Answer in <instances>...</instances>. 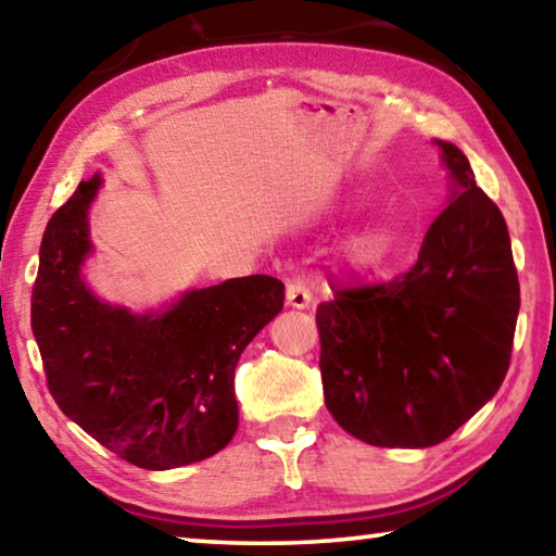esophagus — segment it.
Returning a JSON list of instances; mask_svg holds the SVG:
<instances>
[{
    "label": "esophagus",
    "mask_w": 556,
    "mask_h": 556,
    "mask_svg": "<svg viewBox=\"0 0 556 556\" xmlns=\"http://www.w3.org/2000/svg\"><path fill=\"white\" fill-rule=\"evenodd\" d=\"M287 304L291 308H308L314 304V294L304 277H294L287 281Z\"/></svg>",
    "instance_id": "obj_1"
}]
</instances>
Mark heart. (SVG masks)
Segmentation results:
<instances>
[{"label":"heart","mask_w":556,"mask_h":556,"mask_svg":"<svg viewBox=\"0 0 556 556\" xmlns=\"http://www.w3.org/2000/svg\"><path fill=\"white\" fill-rule=\"evenodd\" d=\"M348 250H351V257L355 265L378 267L390 255L392 232L384 223H368L353 235Z\"/></svg>","instance_id":"heart-1"}]
</instances>
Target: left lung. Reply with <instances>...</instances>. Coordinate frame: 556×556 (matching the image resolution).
<instances>
[{"instance_id": "8db88e82", "label": "left lung", "mask_w": 556, "mask_h": 556, "mask_svg": "<svg viewBox=\"0 0 556 556\" xmlns=\"http://www.w3.org/2000/svg\"><path fill=\"white\" fill-rule=\"evenodd\" d=\"M454 193L407 275L336 289L316 308L326 407L372 446L441 444L493 397L510 368L520 285L503 213L441 142Z\"/></svg>"}]
</instances>
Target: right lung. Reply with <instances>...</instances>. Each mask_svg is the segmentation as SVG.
I'll use <instances>...</instances> for the list:
<instances>
[{"instance_id":"right-lung-1","label":"right lung","mask_w":556,"mask_h":556,"mask_svg":"<svg viewBox=\"0 0 556 556\" xmlns=\"http://www.w3.org/2000/svg\"><path fill=\"white\" fill-rule=\"evenodd\" d=\"M100 186V174L80 181L41 240L31 331L46 382L65 417L129 464H195L238 431L235 365L281 312L285 285L267 275L238 277L147 314L105 304L80 275Z\"/></svg>"}]
</instances>
